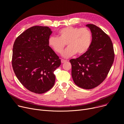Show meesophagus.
<instances>
[{"label":"esophagus","instance_id":"esophagus-1","mask_svg":"<svg viewBox=\"0 0 124 124\" xmlns=\"http://www.w3.org/2000/svg\"><path fill=\"white\" fill-rule=\"evenodd\" d=\"M67 61L66 60H63V59H62L61 60V63H64V62H66Z\"/></svg>","mask_w":124,"mask_h":124}]
</instances>
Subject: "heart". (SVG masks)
Returning a JSON list of instances; mask_svg holds the SVG:
<instances>
[{"label": "heart", "mask_w": 124, "mask_h": 124, "mask_svg": "<svg viewBox=\"0 0 124 124\" xmlns=\"http://www.w3.org/2000/svg\"><path fill=\"white\" fill-rule=\"evenodd\" d=\"M92 41V34L88 28L69 26L59 31L58 38L51 36L48 39V45L55 53L61 54L66 43L68 47L62 56L68 58L76 53L79 55L85 53Z\"/></svg>", "instance_id": "heart-1"}]
</instances>
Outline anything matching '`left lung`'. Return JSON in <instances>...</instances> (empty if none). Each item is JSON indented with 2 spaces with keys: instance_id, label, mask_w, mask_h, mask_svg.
I'll return each instance as SVG.
<instances>
[{
  "instance_id": "8db88e82",
  "label": "left lung",
  "mask_w": 124,
  "mask_h": 124,
  "mask_svg": "<svg viewBox=\"0 0 124 124\" xmlns=\"http://www.w3.org/2000/svg\"><path fill=\"white\" fill-rule=\"evenodd\" d=\"M92 34L90 46L85 53L70 60L72 75L77 86L90 89L105 79L114 61V52L110 38L101 29L88 24Z\"/></svg>"
}]
</instances>
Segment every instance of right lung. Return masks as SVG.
Listing matches in <instances>:
<instances>
[{"instance_id":"obj_1","label":"right lung","mask_w":124,"mask_h":124,"mask_svg":"<svg viewBox=\"0 0 124 124\" xmlns=\"http://www.w3.org/2000/svg\"><path fill=\"white\" fill-rule=\"evenodd\" d=\"M52 33L48 27H32L16 39L13 46L15 73L26 88L36 93H45L53 87L54 72L61 65V60L48 45Z\"/></svg>"}]
</instances>
